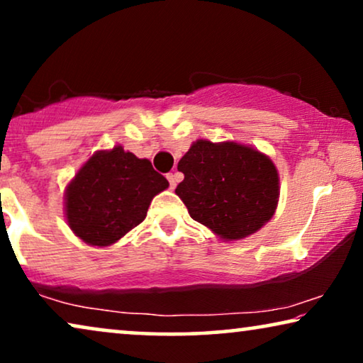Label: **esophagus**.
Returning <instances> with one entry per match:
<instances>
[{
	"label": "esophagus",
	"instance_id": "1",
	"mask_svg": "<svg viewBox=\"0 0 363 363\" xmlns=\"http://www.w3.org/2000/svg\"><path fill=\"white\" fill-rule=\"evenodd\" d=\"M180 178H182L180 173H168V175H167V180L170 182V188H175V186H177V183L180 182Z\"/></svg>",
	"mask_w": 363,
	"mask_h": 363
}]
</instances>
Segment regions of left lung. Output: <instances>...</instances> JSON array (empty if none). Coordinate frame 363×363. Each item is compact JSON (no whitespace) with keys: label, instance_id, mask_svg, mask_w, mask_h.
Returning a JSON list of instances; mask_svg holds the SVG:
<instances>
[{"label":"left lung","instance_id":"obj_1","mask_svg":"<svg viewBox=\"0 0 363 363\" xmlns=\"http://www.w3.org/2000/svg\"><path fill=\"white\" fill-rule=\"evenodd\" d=\"M185 178L175 193L193 220L225 241L261 230L279 201V175L272 160L236 142L196 140L178 162Z\"/></svg>","mask_w":363,"mask_h":363}]
</instances>
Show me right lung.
Instances as JSON below:
<instances>
[{
    "mask_svg": "<svg viewBox=\"0 0 363 363\" xmlns=\"http://www.w3.org/2000/svg\"><path fill=\"white\" fill-rule=\"evenodd\" d=\"M168 188L150 160L122 145L99 150L66 186L64 210L76 236L91 246H111L145 220L153 196Z\"/></svg>",
    "mask_w": 363,
    "mask_h": 363,
    "instance_id": "right-lung-1",
    "label": "right lung"
}]
</instances>
